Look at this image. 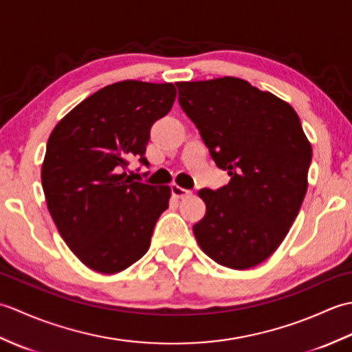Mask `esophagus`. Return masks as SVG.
Segmentation results:
<instances>
[{
  "instance_id": "1",
  "label": "esophagus",
  "mask_w": 352,
  "mask_h": 352,
  "mask_svg": "<svg viewBox=\"0 0 352 352\" xmlns=\"http://www.w3.org/2000/svg\"><path fill=\"white\" fill-rule=\"evenodd\" d=\"M170 192H172V195L177 197V198H188L189 195H192V190L180 188V186H178V184H172L170 186Z\"/></svg>"
}]
</instances>
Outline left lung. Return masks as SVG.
<instances>
[{"instance_id": "obj_1", "label": "left lung", "mask_w": 352, "mask_h": 352, "mask_svg": "<svg viewBox=\"0 0 352 352\" xmlns=\"http://www.w3.org/2000/svg\"><path fill=\"white\" fill-rule=\"evenodd\" d=\"M175 85L183 111L230 175L223 188L199 190L207 212L193 234L216 263L257 266L284 241L307 192L311 145L300 118L241 78Z\"/></svg>"}]
</instances>
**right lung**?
Returning a JSON list of instances; mask_svg holds the SVG:
<instances>
[{
	"mask_svg": "<svg viewBox=\"0 0 352 352\" xmlns=\"http://www.w3.org/2000/svg\"><path fill=\"white\" fill-rule=\"evenodd\" d=\"M172 83L119 81L72 109L52 130L42 164L51 218L71 251L96 272L124 271L148 251L169 186L133 182L131 159L148 168L149 131L168 115Z\"/></svg>",
	"mask_w": 352,
	"mask_h": 352,
	"instance_id": "1",
	"label": "right lung"
}]
</instances>
